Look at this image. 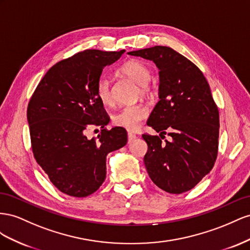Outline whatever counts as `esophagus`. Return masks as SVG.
<instances>
[{
	"instance_id": "obj_1",
	"label": "esophagus",
	"mask_w": 250,
	"mask_h": 250,
	"mask_svg": "<svg viewBox=\"0 0 250 250\" xmlns=\"http://www.w3.org/2000/svg\"><path fill=\"white\" fill-rule=\"evenodd\" d=\"M135 138H136V135H135V134H132V133L127 134V140H129V144H130L132 140H134Z\"/></svg>"
}]
</instances>
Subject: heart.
Segmentation results:
<instances>
[{"instance_id":"1","label":"heart","mask_w":250,"mask_h":250,"mask_svg":"<svg viewBox=\"0 0 250 250\" xmlns=\"http://www.w3.org/2000/svg\"><path fill=\"white\" fill-rule=\"evenodd\" d=\"M119 72L131 78L133 82L139 84L140 94L146 95L149 92L148 82L151 80V70L146 63L138 60H131L125 62L119 68ZM96 95L104 104H112L111 82L106 76L99 78L96 84ZM147 116V108L145 104H137L124 106L123 109L112 116L113 124L125 127L129 131H136L140 126L141 121Z\"/></svg>"}]
</instances>
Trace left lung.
Returning a JSON list of instances; mask_svg holds the SVG:
<instances>
[{
  "label": "left lung",
  "mask_w": 250,
  "mask_h": 250,
  "mask_svg": "<svg viewBox=\"0 0 250 250\" xmlns=\"http://www.w3.org/2000/svg\"><path fill=\"white\" fill-rule=\"evenodd\" d=\"M153 61L159 69V102L146 125L160 137L144 134L145 166L152 181L169 194L195 188L217 159L219 111L201 70L166 46L127 52ZM168 133L172 137L163 144Z\"/></svg>",
  "instance_id": "obj_1"
}]
</instances>
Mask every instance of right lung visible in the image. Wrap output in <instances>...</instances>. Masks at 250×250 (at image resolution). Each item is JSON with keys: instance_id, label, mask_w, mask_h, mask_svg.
<instances>
[{"instance_id": "obj_1", "label": "right lung", "mask_w": 250, "mask_h": 250, "mask_svg": "<svg viewBox=\"0 0 250 250\" xmlns=\"http://www.w3.org/2000/svg\"><path fill=\"white\" fill-rule=\"evenodd\" d=\"M124 52L89 49L56 62L28 104L34 158L54 187L71 197L96 191L105 179L106 155L126 145L124 127L105 129L110 118L96 95L103 69ZM91 126L101 127L97 139L85 136Z\"/></svg>"}]
</instances>
